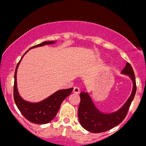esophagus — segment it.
<instances>
[{"label":"esophagus","mask_w":146,"mask_h":146,"mask_svg":"<svg viewBox=\"0 0 146 146\" xmlns=\"http://www.w3.org/2000/svg\"><path fill=\"white\" fill-rule=\"evenodd\" d=\"M73 93H76V94H79V93H80V88H78V87H74V88H73Z\"/></svg>","instance_id":"1"}]
</instances>
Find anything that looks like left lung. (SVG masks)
Instances as JSON below:
<instances>
[{"instance_id": "8db88e82", "label": "left lung", "mask_w": 146, "mask_h": 146, "mask_svg": "<svg viewBox=\"0 0 146 146\" xmlns=\"http://www.w3.org/2000/svg\"><path fill=\"white\" fill-rule=\"evenodd\" d=\"M122 74L128 75L132 82V90L125 103L117 111L106 113L95 106L88 92L80 93V103L78 108V117L80 124L86 130L93 133L106 132L119 124L128 113L131 102L135 98L137 86L135 76L131 65L126 63Z\"/></svg>"}]
</instances>
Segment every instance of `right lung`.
<instances>
[{
	"label": "right lung",
	"mask_w": 146,
	"mask_h": 146,
	"mask_svg": "<svg viewBox=\"0 0 146 146\" xmlns=\"http://www.w3.org/2000/svg\"><path fill=\"white\" fill-rule=\"evenodd\" d=\"M56 41H44L39 44L33 46L31 48L42 46L46 44H52L56 43ZM25 53L21 58L19 62L16 66V71L14 74V98L15 103L17 106L22 115L29 121L37 124H45L50 122L56 117L58 113L59 108L65 98L71 93L73 88H67V89L58 90L54 93L48 96L44 100L38 102H30L26 101L19 95L17 88V79H16V74H17L18 67L19 66L22 58L26 54Z\"/></svg>",
	"instance_id": "obj_1"
}]
</instances>
